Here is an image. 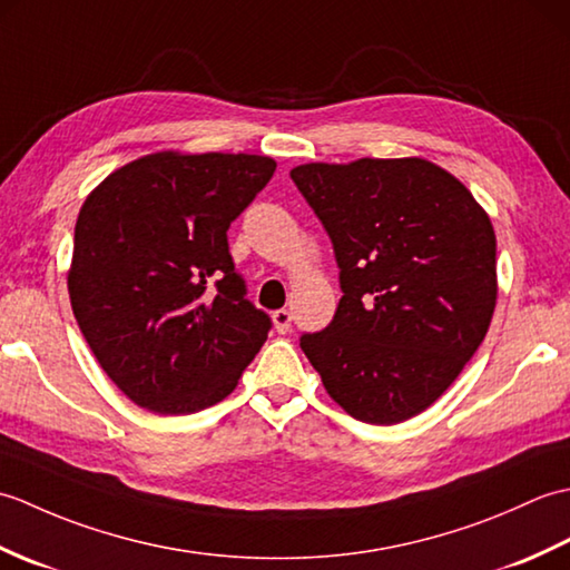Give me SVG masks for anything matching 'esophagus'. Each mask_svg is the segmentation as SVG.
<instances>
[{
    "mask_svg": "<svg viewBox=\"0 0 570 570\" xmlns=\"http://www.w3.org/2000/svg\"><path fill=\"white\" fill-rule=\"evenodd\" d=\"M272 321H274V328H276V333H288L292 331V311H286V308H278V311H274L272 313Z\"/></svg>",
    "mask_w": 570,
    "mask_h": 570,
    "instance_id": "34e87169",
    "label": "esophagus"
}]
</instances>
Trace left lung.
Segmentation results:
<instances>
[{"label":"left lung","instance_id":"1","mask_svg":"<svg viewBox=\"0 0 570 570\" xmlns=\"http://www.w3.org/2000/svg\"><path fill=\"white\" fill-rule=\"evenodd\" d=\"M292 180L333 242L343 292L301 350L357 421L421 414L490 328L498 239L488 213L426 159L304 164Z\"/></svg>","mask_w":570,"mask_h":570}]
</instances>
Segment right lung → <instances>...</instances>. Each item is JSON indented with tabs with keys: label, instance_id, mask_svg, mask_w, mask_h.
<instances>
[{
	"label": "right lung",
	"instance_id": "right-lung-1",
	"mask_svg": "<svg viewBox=\"0 0 570 570\" xmlns=\"http://www.w3.org/2000/svg\"><path fill=\"white\" fill-rule=\"evenodd\" d=\"M274 171L269 156L159 151L82 203L70 306L135 404L164 416L208 409L259 353L272 318L247 298L227 229Z\"/></svg>",
	"mask_w": 570,
	"mask_h": 570
}]
</instances>
